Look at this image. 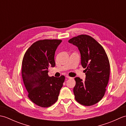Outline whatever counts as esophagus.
<instances>
[{
    "label": "esophagus",
    "instance_id": "esophagus-1",
    "mask_svg": "<svg viewBox=\"0 0 126 126\" xmlns=\"http://www.w3.org/2000/svg\"><path fill=\"white\" fill-rule=\"evenodd\" d=\"M66 78L67 79H72V77H70L69 76H68V75H66V76H65Z\"/></svg>",
    "mask_w": 126,
    "mask_h": 126
}]
</instances>
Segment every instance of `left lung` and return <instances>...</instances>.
Returning a JSON list of instances; mask_svg holds the SVG:
<instances>
[{"instance_id":"obj_1","label":"left lung","mask_w":126,"mask_h":126,"mask_svg":"<svg viewBox=\"0 0 126 126\" xmlns=\"http://www.w3.org/2000/svg\"><path fill=\"white\" fill-rule=\"evenodd\" d=\"M78 47L81 65L85 68V80L75 77L74 93L76 101L85 106L98 102L104 95L110 75V64L102 46L87 34L74 37L68 41Z\"/></svg>"}]
</instances>
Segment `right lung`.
I'll return each mask as SVG.
<instances>
[{"instance_id": "right-lung-1", "label": "right lung", "mask_w": 126, "mask_h": 126, "mask_svg": "<svg viewBox=\"0 0 126 126\" xmlns=\"http://www.w3.org/2000/svg\"><path fill=\"white\" fill-rule=\"evenodd\" d=\"M60 39L34 42L26 50L22 61V75L28 97L36 105L49 107L58 100L65 77H49L48 68L55 66V53Z\"/></svg>"}]
</instances>
